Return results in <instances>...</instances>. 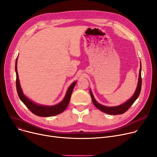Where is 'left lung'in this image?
Listing matches in <instances>:
<instances>
[{
	"instance_id": "left-lung-1",
	"label": "left lung",
	"mask_w": 157,
	"mask_h": 157,
	"mask_svg": "<svg viewBox=\"0 0 157 157\" xmlns=\"http://www.w3.org/2000/svg\"><path fill=\"white\" fill-rule=\"evenodd\" d=\"M141 85H142V78H141V67H140L139 70V79H138V83L137 86V88L134 94L132 97L128 101H127L126 102L118 106H114V107H108L103 105L101 104H98L95 99V98L92 94V92L91 90H90V95L92 97V100L95 105V106L97 109H99L100 111L111 115H117V114H121L123 113H125L130 108V106L134 104V102L136 101L137 98H138L140 92L141 90Z\"/></svg>"
}]
</instances>
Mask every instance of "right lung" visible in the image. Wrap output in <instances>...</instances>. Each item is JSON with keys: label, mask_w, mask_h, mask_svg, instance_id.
<instances>
[{"label": "right lung", "mask_w": 157, "mask_h": 157, "mask_svg": "<svg viewBox=\"0 0 157 157\" xmlns=\"http://www.w3.org/2000/svg\"><path fill=\"white\" fill-rule=\"evenodd\" d=\"M17 59L16 60L15 64V71L16 74V90H17L18 95L20 98V100L23 102V103L25 105L27 108L34 114L39 117H49L55 116L56 114H59L62 113L66 108L70 102V99L71 97L72 90L76 85V81H74L72 83L70 86L69 87L67 93L64 97L63 99L61 102L55 105L52 106H46L43 105H39L33 102L30 100L22 92L21 88L20 85V81L18 79V74L17 71Z\"/></svg>", "instance_id": "right-lung-1"}]
</instances>
